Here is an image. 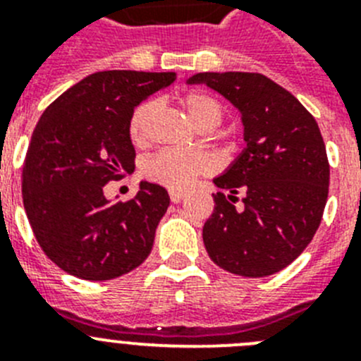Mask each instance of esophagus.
Instances as JSON below:
<instances>
[{
    "label": "esophagus",
    "mask_w": 361,
    "mask_h": 361,
    "mask_svg": "<svg viewBox=\"0 0 361 361\" xmlns=\"http://www.w3.org/2000/svg\"><path fill=\"white\" fill-rule=\"evenodd\" d=\"M170 199H171V202H180V200L184 199V191L170 190Z\"/></svg>",
    "instance_id": "34e87169"
}]
</instances>
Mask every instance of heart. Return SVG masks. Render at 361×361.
I'll return each mask as SVG.
<instances>
[{"label": "heart", "instance_id": "1", "mask_svg": "<svg viewBox=\"0 0 361 361\" xmlns=\"http://www.w3.org/2000/svg\"><path fill=\"white\" fill-rule=\"evenodd\" d=\"M178 104L188 116L190 123L200 132H212L224 119V110L215 97L206 92L193 90L178 97ZM155 116V103L148 101L137 106L128 124L130 139L133 145L142 146L148 142L149 123ZM213 162L208 155L199 152H178L162 149L145 162V175L153 183L166 188H186L199 175L212 171Z\"/></svg>", "mask_w": 361, "mask_h": 361}]
</instances>
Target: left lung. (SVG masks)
<instances>
[{
    "instance_id": "obj_1",
    "label": "left lung",
    "mask_w": 361,
    "mask_h": 361,
    "mask_svg": "<svg viewBox=\"0 0 361 361\" xmlns=\"http://www.w3.org/2000/svg\"><path fill=\"white\" fill-rule=\"evenodd\" d=\"M186 82L219 92L244 126L245 148L213 178L222 191L202 229L206 251L233 275L279 273L312 240L327 202L329 162L317 121L262 73L200 72Z\"/></svg>"
}]
</instances>
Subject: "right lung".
Instances as JSON below:
<instances>
[{
  "instance_id": "1",
  "label": "right lung",
  "mask_w": 361,
  "mask_h": 361,
  "mask_svg": "<svg viewBox=\"0 0 361 361\" xmlns=\"http://www.w3.org/2000/svg\"><path fill=\"white\" fill-rule=\"evenodd\" d=\"M175 79L173 72H95L43 111L25 157L23 204L41 250L68 275L111 280L148 258L168 191L142 180L132 200L111 202L104 184L135 170L133 110Z\"/></svg>"
}]
</instances>
